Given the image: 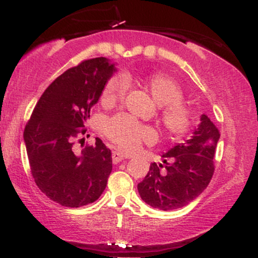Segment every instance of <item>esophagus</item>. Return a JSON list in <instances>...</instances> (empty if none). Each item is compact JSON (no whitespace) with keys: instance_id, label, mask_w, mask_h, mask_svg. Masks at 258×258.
Wrapping results in <instances>:
<instances>
[{"instance_id":"esophagus-1","label":"esophagus","mask_w":258,"mask_h":258,"mask_svg":"<svg viewBox=\"0 0 258 258\" xmlns=\"http://www.w3.org/2000/svg\"><path fill=\"white\" fill-rule=\"evenodd\" d=\"M111 158H112V162H114V164H119V162H121L123 159H125V156H123V154L120 152H112Z\"/></svg>"}]
</instances>
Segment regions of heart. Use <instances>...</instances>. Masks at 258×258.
<instances>
[{
  "instance_id": "heart-1",
  "label": "heart",
  "mask_w": 258,
  "mask_h": 258,
  "mask_svg": "<svg viewBox=\"0 0 258 258\" xmlns=\"http://www.w3.org/2000/svg\"><path fill=\"white\" fill-rule=\"evenodd\" d=\"M146 85L154 100L160 106V120L167 135L173 138H182L190 131L193 125V112L183 102L184 94L176 80L162 73L150 74ZM131 82L123 74L115 75L106 82L103 91V103L116 104L125 99ZM105 135L123 152H136L142 143H154L158 138L153 127L142 125L127 115H117L108 121Z\"/></svg>"
}]
</instances>
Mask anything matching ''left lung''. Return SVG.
I'll list each match as a JSON object with an SVG mask.
<instances>
[{
  "mask_svg": "<svg viewBox=\"0 0 258 258\" xmlns=\"http://www.w3.org/2000/svg\"><path fill=\"white\" fill-rule=\"evenodd\" d=\"M184 143L162 155L164 165H150L138 193L148 205L170 211L188 205L209 185L215 172V150L220 131L206 115Z\"/></svg>",
  "mask_w": 258,
  "mask_h": 258,
  "instance_id": "left-lung-1",
  "label": "left lung"
}]
</instances>
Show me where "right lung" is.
I'll list each match as a JSON object with an SVG mask.
<instances>
[{
    "mask_svg": "<svg viewBox=\"0 0 258 258\" xmlns=\"http://www.w3.org/2000/svg\"><path fill=\"white\" fill-rule=\"evenodd\" d=\"M114 64L104 57L70 68L38 99L24 130L31 174L40 190L67 207L94 203L112 170L111 153L99 138L75 153V139L85 135L91 108L98 102Z\"/></svg>",
    "mask_w": 258,
    "mask_h": 258,
    "instance_id": "1",
    "label": "right lung"
}]
</instances>
